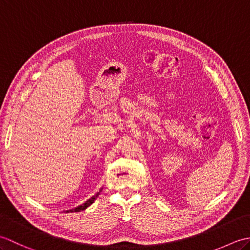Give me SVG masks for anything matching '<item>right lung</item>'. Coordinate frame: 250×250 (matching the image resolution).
Segmentation results:
<instances>
[{
	"mask_svg": "<svg viewBox=\"0 0 250 250\" xmlns=\"http://www.w3.org/2000/svg\"><path fill=\"white\" fill-rule=\"evenodd\" d=\"M102 189H103V188H102ZM102 189H101V190L99 191V192L95 193L93 196H91V198H90L89 200H87L86 202H84L83 204H82V205H79V206L75 207V208L68 209V210H66V211H65V213H76V211H82V210H84V209L87 208V207H89L90 205H91L95 200H97V198H98V196L100 195V192H101V191H102Z\"/></svg>",
	"mask_w": 250,
	"mask_h": 250,
	"instance_id": "add662e5",
	"label": "right lung"
}]
</instances>
